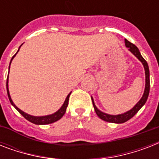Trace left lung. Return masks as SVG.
Returning <instances> with one entry per match:
<instances>
[{"instance_id": "8db88e82", "label": "left lung", "mask_w": 159, "mask_h": 159, "mask_svg": "<svg viewBox=\"0 0 159 159\" xmlns=\"http://www.w3.org/2000/svg\"><path fill=\"white\" fill-rule=\"evenodd\" d=\"M125 43L126 48H129V51H130L131 53H133L142 62V64H143L144 71H145V88H144V92H143V94L142 96V97H141V99L136 103V105L134 106L133 108L130 109L129 111H126L125 113L119 114V115H109V114H106L105 112H102V111H100L99 109L97 107V106L95 105L94 100H93V98L92 97V104H93L95 111H96L97 116H99V118H101L102 120L106 121V122H110V123L122 124L126 122L127 120H129V119L132 118L143 107V105L145 104L148 97V94H149L150 81H149V68H148V63L145 61V59L142 57V55H141L140 52L139 50V48L134 44L130 43L127 39H125Z\"/></svg>"}]
</instances>
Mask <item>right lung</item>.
Returning a JSON list of instances; mask_svg holds the SVG:
<instances>
[{
	"label": "right lung",
	"instance_id": "obj_1",
	"mask_svg": "<svg viewBox=\"0 0 159 159\" xmlns=\"http://www.w3.org/2000/svg\"><path fill=\"white\" fill-rule=\"evenodd\" d=\"M22 45V44H21ZM21 45L20 46V48L21 47ZM20 48H19L18 51H17V53L19 52L20 50ZM16 53L14 55L12 58L11 60V62H10V66H9V70H10V67H11V63L12 62V60L15 57H16ZM9 74H8V77H7V80H6V90H7V95H8V97H9V100H10V102H11V105L15 107V108L17 110V111L20 112V113L22 115V116L25 117V118L29 120L30 122L33 124H35V125H48V124H52L53 122H56L58 120L62 118L63 115L65 114L66 112V110H67V105H68V100H69V97H70V94H71V92H70L69 94L67 95V97H66V99H65L64 102H63V104L62 106L60 107L59 110H57L56 112L54 113L51 114V115H48V116H31V115H29V114L25 113V112H24L23 111H21L20 109H19L16 105L14 104L13 101L11 100V95H10V92H9V88H8V82H9Z\"/></svg>",
	"mask_w": 159,
	"mask_h": 159
}]
</instances>
